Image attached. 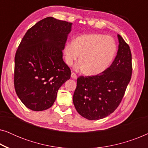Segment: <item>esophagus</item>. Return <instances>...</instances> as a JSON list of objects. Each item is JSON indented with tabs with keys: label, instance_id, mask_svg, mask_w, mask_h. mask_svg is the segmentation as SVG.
<instances>
[{
	"label": "esophagus",
	"instance_id": "obj_1",
	"mask_svg": "<svg viewBox=\"0 0 148 148\" xmlns=\"http://www.w3.org/2000/svg\"><path fill=\"white\" fill-rule=\"evenodd\" d=\"M77 75L75 73H71V78L73 79H77Z\"/></svg>",
	"mask_w": 148,
	"mask_h": 148
}]
</instances>
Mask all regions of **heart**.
Instances as JSON below:
<instances>
[{
	"label": "heart",
	"mask_w": 148,
	"mask_h": 148,
	"mask_svg": "<svg viewBox=\"0 0 148 148\" xmlns=\"http://www.w3.org/2000/svg\"><path fill=\"white\" fill-rule=\"evenodd\" d=\"M116 52L115 40L102 34H85L76 38L73 42H67L64 48V59L72 65L79 57L75 66L77 71H86L90 75L100 74L106 69Z\"/></svg>",
	"instance_id": "b5f03b06"
}]
</instances>
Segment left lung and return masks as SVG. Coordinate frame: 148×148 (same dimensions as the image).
Returning a JSON list of instances; mask_svg holds the SVG:
<instances>
[{"instance_id":"1","label":"left lung","mask_w":148,"mask_h":148,"mask_svg":"<svg viewBox=\"0 0 148 148\" xmlns=\"http://www.w3.org/2000/svg\"><path fill=\"white\" fill-rule=\"evenodd\" d=\"M119 50L111 65L100 75L79 77L73 98L79 114L88 120L105 118L117 108L132 75L130 48L118 35Z\"/></svg>"}]
</instances>
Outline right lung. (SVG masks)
I'll list each match as a JSON object with an SVG mask.
<instances>
[{
    "instance_id": "1",
    "label": "right lung",
    "mask_w": 148,
    "mask_h": 148,
    "mask_svg": "<svg viewBox=\"0 0 148 148\" xmlns=\"http://www.w3.org/2000/svg\"><path fill=\"white\" fill-rule=\"evenodd\" d=\"M72 23L48 17L27 30L15 56L14 86L16 94L30 110L50 108L58 89L71 77L62 59Z\"/></svg>"
}]
</instances>
